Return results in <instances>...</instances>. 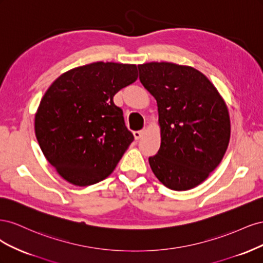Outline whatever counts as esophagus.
Masks as SVG:
<instances>
[{
    "instance_id": "34e87169",
    "label": "esophagus",
    "mask_w": 263,
    "mask_h": 263,
    "mask_svg": "<svg viewBox=\"0 0 263 263\" xmlns=\"http://www.w3.org/2000/svg\"><path fill=\"white\" fill-rule=\"evenodd\" d=\"M146 134V129H142V130H138V132H134V137L136 140H139L144 135Z\"/></svg>"
}]
</instances>
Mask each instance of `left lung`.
I'll use <instances>...</instances> for the list:
<instances>
[{
	"label": "left lung",
	"mask_w": 263,
	"mask_h": 263,
	"mask_svg": "<svg viewBox=\"0 0 263 263\" xmlns=\"http://www.w3.org/2000/svg\"><path fill=\"white\" fill-rule=\"evenodd\" d=\"M139 80L158 106L161 144L149 158L162 184L174 191L200 185L224 158L230 138L226 103L200 71L172 62L138 65Z\"/></svg>",
	"instance_id": "8db88e82"
}]
</instances>
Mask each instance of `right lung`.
I'll return each mask as SVG.
<instances>
[{
    "label": "right lung",
    "instance_id": "obj_1",
    "mask_svg": "<svg viewBox=\"0 0 263 263\" xmlns=\"http://www.w3.org/2000/svg\"><path fill=\"white\" fill-rule=\"evenodd\" d=\"M138 78L136 65L93 62L62 73L35 114L44 156L61 178L78 186L107 178L134 140L114 95Z\"/></svg>",
    "mask_w": 263,
    "mask_h": 263
}]
</instances>
